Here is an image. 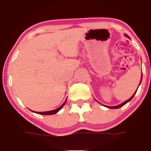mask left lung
Returning a JSON list of instances; mask_svg holds the SVG:
<instances>
[{"mask_svg": "<svg viewBox=\"0 0 151 151\" xmlns=\"http://www.w3.org/2000/svg\"><path fill=\"white\" fill-rule=\"evenodd\" d=\"M126 36H127V37H128V36H127V35H126ZM142 77H141V80H140V83H139V85H140V83H141V81H142ZM138 87H139V86H138ZM137 89H138V88H137ZM136 92H137V91H135V93H134L133 95H132V96L131 97L130 99H128V100H126V101H124V102L122 103V104H121L118 105V106H106V107H108V108H110V109H118V108H120V107H121V106H123V105H125V104H126V103H128V102H129V101H130L131 100H132V99H133V97L134 96V95H135V93H136Z\"/></svg>", "mask_w": 151, "mask_h": 151, "instance_id": "left-lung-1", "label": "left lung"}]
</instances>
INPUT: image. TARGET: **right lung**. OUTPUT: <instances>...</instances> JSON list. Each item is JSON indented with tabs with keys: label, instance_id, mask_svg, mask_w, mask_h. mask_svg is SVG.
I'll return each mask as SVG.
<instances>
[{
	"label": "right lung",
	"instance_id": "1",
	"mask_svg": "<svg viewBox=\"0 0 151 151\" xmlns=\"http://www.w3.org/2000/svg\"><path fill=\"white\" fill-rule=\"evenodd\" d=\"M66 100L64 101V103H63V104L60 106V107H58V109H54V110L47 111V112H36V113H37V114H39V115H54V114L57 113V112H58V111H60V109H61V108L63 107V106H64L65 104H66Z\"/></svg>",
	"mask_w": 151,
	"mask_h": 151
}]
</instances>
